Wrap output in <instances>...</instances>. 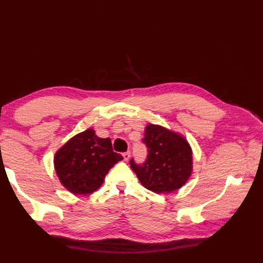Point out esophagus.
Here are the masks:
<instances>
[{
	"label": "esophagus",
	"mask_w": 263,
	"mask_h": 263,
	"mask_svg": "<svg viewBox=\"0 0 263 263\" xmlns=\"http://www.w3.org/2000/svg\"><path fill=\"white\" fill-rule=\"evenodd\" d=\"M130 156H131L130 152H125V153H123V158H124V160H127L128 158H130Z\"/></svg>",
	"instance_id": "esophagus-1"
}]
</instances>
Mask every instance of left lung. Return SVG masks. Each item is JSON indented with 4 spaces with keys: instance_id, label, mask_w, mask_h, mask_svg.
<instances>
[{
    "instance_id": "1",
    "label": "left lung",
    "mask_w": 263,
    "mask_h": 263,
    "mask_svg": "<svg viewBox=\"0 0 263 263\" xmlns=\"http://www.w3.org/2000/svg\"><path fill=\"white\" fill-rule=\"evenodd\" d=\"M142 142L147 147V158L130 166L144 187L156 193H170L185 184L192 171V152L187 141L167 128L149 124Z\"/></svg>"
}]
</instances>
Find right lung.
<instances>
[{"instance_id":"obj_1","label":"right lung","mask_w":263,"mask_h":263,"mask_svg":"<svg viewBox=\"0 0 263 263\" xmlns=\"http://www.w3.org/2000/svg\"><path fill=\"white\" fill-rule=\"evenodd\" d=\"M122 155L114 153L109 138H99L92 128L71 138L54 157L61 183L74 194L96 191Z\"/></svg>"}]
</instances>
